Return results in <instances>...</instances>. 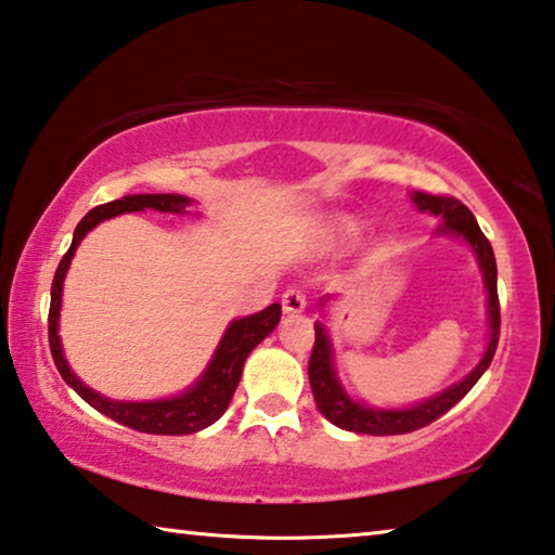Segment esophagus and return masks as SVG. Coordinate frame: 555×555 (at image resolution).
I'll list each match as a JSON object with an SVG mask.
<instances>
[{
    "mask_svg": "<svg viewBox=\"0 0 555 555\" xmlns=\"http://www.w3.org/2000/svg\"><path fill=\"white\" fill-rule=\"evenodd\" d=\"M305 307H307V300L300 289H287V293H283L285 314H300V312H305Z\"/></svg>",
    "mask_w": 555,
    "mask_h": 555,
    "instance_id": "esophagus-1",
    "label": "esophagus"
}]
</instances>
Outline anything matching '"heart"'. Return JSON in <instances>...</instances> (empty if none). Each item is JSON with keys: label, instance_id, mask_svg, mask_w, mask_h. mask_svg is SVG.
Returning a JSON list of instances; mask_svg holds the SVG:
<instances>
[{"label": "heart", "instance_id": "obj_1", "mask_svg": "<svg viewBox=\"0 0 555 555\" xmlns=\"http://www.w3.org/2000/svg\"><path fill=\"white\" fill-rule=\"evenodd\" d=\"M362 230V223L352 216H343V212H337V216H327L325 220H322V228L320 233L322 237L330 245H343V243H349L352 237L360 235Z\"/></svg>", "mask_w": 555, "mask_h": 555}]
</instances>
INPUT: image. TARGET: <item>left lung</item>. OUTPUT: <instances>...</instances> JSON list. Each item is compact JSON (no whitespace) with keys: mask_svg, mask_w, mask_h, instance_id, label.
<instances>
[{"mask_svg":"<svg viewBox=\"0 0 555 555\" xmlns=\"http://www.w3.org/2000/svg\"><path fill=\"white\" fill-rule=\"evenodd\" d=\"M412 203L420 212H431L441 223L437 228V237H459L472 248L476 266L481 270L483 287H486V320H489V343L481 354V360L476 362L472 372L462 377L454 385L441 389L439 395L422 402L409 404L402 409H385V406H372L366 402H357L347 395L343 382L337 377L335 366V349H332L330 332L325 322H314V347L310 357V387L314 404H318L320 414L325 416L339 429L354 431V434H372V437H389V434H406L416 431L422 426L439 420L441 414H447L451 406L462 402L476 382L481 379V374L489 370L499 345V332H501V310H499V293H496V258H493L491 243L486 241L479 223H476L474 212L468 210L462 201L444 198V195H431L414 191ZM332 300V295L322 297L320 310L325 312V305Z\"/></svg>","mask_w":555,"mask_h":555,"instance_id":"left-lung-1","label":"left lung"}]
</instances>
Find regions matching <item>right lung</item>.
Here are the masks:
<instances>
[{
  "label": "right lung",
  "instance_id": "obj_1",
  "mask_svg": "<svg viewBox=\"0 0 555 555\" xmlns=\"http://www.w3.org/2000/svg\"><path fill=\"white\" fill-rule=\"evenodd\" d=\"M193 206L189 195L178 193H139L124 195L121 201H111L104 206H96L81 218V223L74 230L72 248L59 262L54 283H51V305H49V347L51 357L59 374H62L66 385H69L83 402L91 404L96 412L106 414L108 420L129 426L135 431L146 434H166V437H181V434H195L206 429L212 422H218L225 414V409L233 399L237 382H241L243 364L248 354L266 339L272 330L278 327L283 307L278 302L266 307L262 312L248 314V318L233 320L225 327L223 337L212 352L210 362L193 385L181 391V395L166 399H149V402H124V399H111L99 395L96 389L83 385V382L72 372L69 362L64 357L62 337H59V314H62V293L64 278L69 272L74 253L79 243L87 237L89 230L104 223L108 218L121 216V212H139V210H158L173 212V216H185V208Z\"/></svg>",
  "mask_w": 555,
  "mask_h": 555
}]
</instances>
